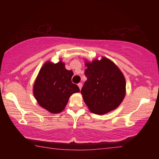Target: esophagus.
I'll list each match as a JSON object with an SVG mask.
<instances>
[{"label":"esophagus","instance_id":"1","mask_svg":"<svg viewBox=\"0 0 159 159\" xmlns=\"http://www.w3.org/2000/svg\"><path fill=\"white\" fill-rule=\"evenodd\" d=\"M82 83H79V84H78V86H79V89L80 90H81V88H82Z\"/></svg>","mask_w":159,"mask_h":159}]
</instances>
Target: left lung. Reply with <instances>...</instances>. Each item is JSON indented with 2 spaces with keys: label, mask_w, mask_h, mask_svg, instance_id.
Wrapping results in <instances>:
<instances>
[{
  "label": "left lung",
  "mask_w": 159,
  "mask_h": 159,
  "mask_svg": "<svg viewBox=\"0 0 159 159\" xmlns=\"http://www.w3.org/2000/svg\"><path fill=\"white\" fill-rule=\"evenodd\" d=\"M85 66L87 80L80 93L88 109L94 114L103 115L116 109L126 94V82L122 71L105 57L92 61L85 60Z\"/></svg>",
  "instance_id": "8db88e82"
}]
</instances>
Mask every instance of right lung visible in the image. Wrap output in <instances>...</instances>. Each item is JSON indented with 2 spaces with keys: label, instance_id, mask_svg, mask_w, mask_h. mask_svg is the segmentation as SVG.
I'll return each instance as SVG.
<instances>
[{
  "label": "right lung",
  "instance_id": "right-lung-1",
  "mask_svg": "<svg viewBox=\"0 0 159 159\" xmlns=\"http://www.w3.org/2000/svg\"><path fill=\"white\" fill-rule=\"evenodd\" d=\"M73 71L65 68L60 60L57 63L47 61L40 69L33 87L38 104L52 114L65 109L72 94L79 93V88L71 82Z\"/></svg>",
  "mask_w": 159,
  "mask_h": 159
}]
</instances>
